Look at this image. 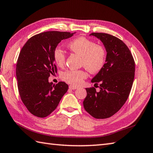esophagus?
Listing matches in <instances>:
<instances>
[{"label": "esophagus", "instance_id": "esophagus-1", "mask_svg": "<svg viewBox=\"0 0 153 153\" xmlns=\"http://www.w3.org/2000/svg\"><path fill=\"white\" fill-rule=\"evenodd\" d=\"M69 88H70V89H73V90H74V89H77V87L74 86V85H70L69 86Z\"/></svg>", "mask_w": 153, "mask_h": 153}]
</instances>
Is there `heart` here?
Instances as JSON below:
<instances>
[{"mask_svg": "<svg viewBox=\"0 0 153 153\" xmlns=\"http://www.w3.org/2000/svg\"><path fill=\"white\" fill-rule=\"evenodd\" d=\"M68 47L73 52L82 56L81 64L92 74L101 71L105 64L107 53L105 48L85 37L74 39L68 43ZM53 58L57 65L64 66L65 54L60 48L57 47L53 50ZM87 77L88 74L83 70H68L61 75L63 80L74 85H79Z\"/></svg>", "mask_w": 153, "mask_h": 153, "instance_id": "heart-1", "label": "heart"}]
</instances>
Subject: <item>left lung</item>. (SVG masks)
<instances>
[{"mask_svg":"<svg viewBox=\"0 0 153 153\" xmlns=\"http://www.w3.org/2000/svg\"><path fill=\"white\" fill-rule=\"evenodd\" d=\"M102 42L107 51L102 70L92 79L94 87L85 88L83 100L85 111L95 119H107L119 111L126 102L132 88L135 65L130 50L120 39L106 33L93 32ZM96 88V87H95Z\"/></svg>","mask_w":153,"mask_h":153,"instance_id":"left-lung-1","label":"left lung"}]
</instances>
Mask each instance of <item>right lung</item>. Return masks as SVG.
Returning a JSON list of instances; mask_svg holds the SVG:
<instances>
[{
	"instance_id": "add662e5",
	"label": "right lung",
	"mask_w": 153,
	"mask_h": 153,
	"mask_svg": "<svg viewBox=\"0 0 153 153\" xmlns=\"http://www.w3.org/2000/svg\"><path fill=\"white\" fill-rule=\"evenodd\" d=\"M68 32L48 31L33 36L21 49L16 74L21 100L32 115L44 118L51 114L68 89L65 82H48L57 73L53 52L64 39L73 36Z\"/></svg>"
}]
</instances>
